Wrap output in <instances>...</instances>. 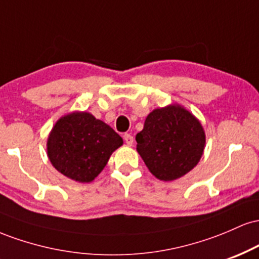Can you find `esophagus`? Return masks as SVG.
Returning a JSON list of instances; mask_svg holds the SVG:
<instances>
[{
	"label": "esophagus",
	"mask_w": 259,
	"mask_h": 259,
	"mask_svg": "<svg viewBox=\"0 0 259 259\" xmlns=\"http://www.w3.org/2000/svg\"><path fill=\"white\" fill-rule=\"evenodd\" d=\"M123 138H124V141H125L126 145H129V146H132L134 144V136L130 135V134H125Z\"/></svg>",
	"instance_id": "1"
}]
</instances>
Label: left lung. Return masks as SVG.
<instances>
[{"instance_id":"1","label":"left lung","mask_w":259,"mask_h":259,"mask_svg":"<svg viewBox=\"0 0 259 259\" xmlns=\"http://www.w3.org/2000/svg\"><path fill=\"white\" fill-rule=\"evenodd\" d=\"M136 150L157 179L173 181L192 170L206 146L201 121L185 107L173 103L153 109L136 134Z\"/></svg>"}]
</instances>
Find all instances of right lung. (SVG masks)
Wrapping results in <instances>:
<instances>
[{
    "instance_id": "right-lung-1",
    "label": "right lung",
    "mask_w": 259,
    "mask_h": 259,
    "mask_svg": "<svg viewBox=\"0 0 259 259\" xmlns=\"http://www.w3.org/2000/svg\"><path fill=\"white\" fill-rule=\"evenodd\" d=\"M123 139L91 113L74 111L56 121L47 138V157L61 174L91 183L106 167Z\"/></svg>"
}]
</instances>
